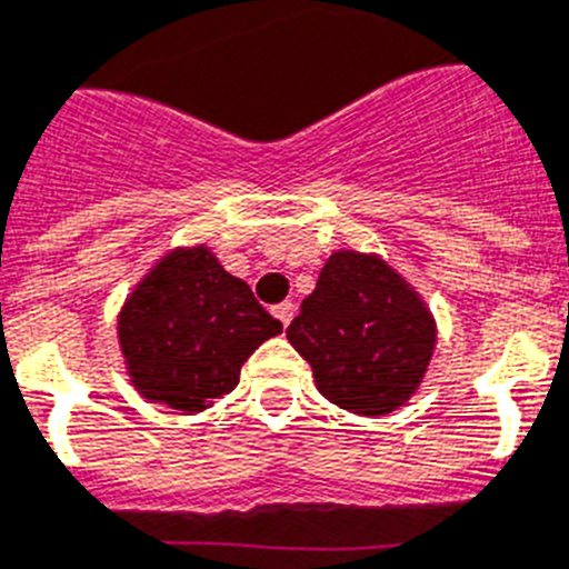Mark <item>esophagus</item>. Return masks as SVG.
Wrapping results in <instances>:
<instances>
[{
    "label": "esophagus",
    "mask_w": 569,
    "mask_h": 569,
    "mask_svg": "<svg viewBox=\"0 0 569 569\" xmlns=\"http://www.w3.org/2000/svg\"><path fill=\"white\" fill-rule=\"evenodd\" d=\"M271 315H274L283 326H289L291 318H295V303H291V300H283V303H278L271 309Z\"/></svg>",
    "instance_id": "obj_1"
}]
</instances>
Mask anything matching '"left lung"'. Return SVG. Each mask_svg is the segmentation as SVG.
<instances>
[{
    "instance_id": "left-lung-1",
    "label": "left lung",
    "mask_w": 569,
    "mask_h": 569,
    "mask_svg": "<svg viewBox=\"0 0 569 569\" xmlns=\"http://www.w3.org/2000/svg\"><path fill=\"white\" fill-rule=\"evenodd\" d=\"M326 401L387 415L412 398L438 343L429 306L380 254L338 249L286 329Z\"/></svg>"
}]
</instances>
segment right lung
<instances>
[{
    "label": "right lung",
    "instance_id": "add662e5",
    "mask_svg": "<svg viewBox=\"0 0 569 569\" xmlns=\"http://www.w3.org/2000/svg\"><path fill=\"white\" fill-rule=\"evenodd\" d=\"M283 323L206 243L177 246L142 274L117 315L128 378L151 403L182 415L214 407L240 367Z\"/></svg>",
    "mask_w": 569,
    "mask_h": 569
}]
</instances>
